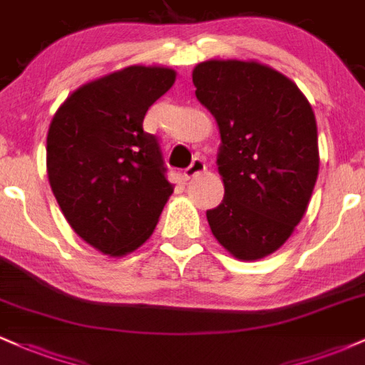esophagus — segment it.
Returning a JSON list of instances; mask_svg holds the SVG:
<instances>
[{"label": "esophagus", "instance_id": "34e87169", "mask_svg": "<svg viewBox=\"0 0 365 365\" xmlns=\"http://www.w3.org/2000/svg\"><path fill=\"white\" fill-rule=\"evenodd\" d=\"M204 170H206V163H204L200 158H194V161L190 163V166H188V168H185V171H183V178H185V180L194 178L199 173H202Z\"/></svg>", "mask_w": 365, "mask_h": 365}]
</instances>
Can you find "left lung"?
<instances>
[{"mask_svg": "<svg viewBox=\"0 0 365 365\" xmlns=\"http://www.w3.org/2000/svg\"><path fill=\"white\" fill-rule=\"evenodd\" d=\"M192 81L221 133L225 197L206 212L212 235L242 261L266 257L300 223L316 185L311 104L284 75L255 61L199 63Z\"/></svg>", "mask_w": 365, "mask_h": 365, "instance_id": "left-lung-1", "label": "left lung"}]
</instances>
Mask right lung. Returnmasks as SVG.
<instances>
[{
  "label": "right lung",
  "instance_id": "right-lung-1",
  "mask_svg": "<svg viewBox=\"0 0 365 365\" xmlns=\"http://www.w3.org/2000/svg\"><path fill=\"white\" fill-rule=\"evenodd\" d=\"M163 66H128L77 89L49 125V185L78 237L104 254L140 247L173 185L144 116L173 86Z\"/></svg>",
  "mask_w": 365,
  "mask_h": 365
}]
</instances>
